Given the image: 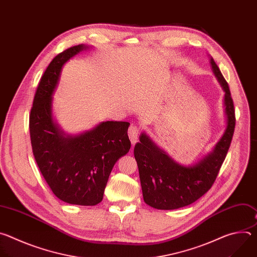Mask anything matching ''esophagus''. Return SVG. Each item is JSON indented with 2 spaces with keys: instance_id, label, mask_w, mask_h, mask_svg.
Listing matches in <instances>:
<instances>
[{
  "instance_id": "1",
  "label": "esophagus",
  "mask_w": 257,
  "mask_h": 257,
  "mask_svg": "<svg viewBox=\"0 0 257 257\" xmlns=\"http://www.w3.org/2000/svg\"><path fill=\"white\" fill-rule=\"evenodd\" d=\"M139 133H140V130L137 126L135 125H131L128 129V135H129V138L132 142V144L134 145L136 142H137V139H138V136H139Z\"/></svg>"
}]
</instances>
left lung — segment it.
Segmentation results:
<instances>
[{"instance_id": "left-lung-1", "label": "left lung", "mask_w": 257, "mask_h": 257, "mask_svg": "<svg viewBox=\"0 0 257 257\" xmlns=\"http://www.w3.org/2000/svg\"><path fill=\"white\" fill-rule=\"evenodd\" d=\"M213 74L224 95L227 127L213 150L192 166H182L170 158L145 133H141L134 148L143 199L157 209H177L189 205L204 195L212 186L221 169L235 129V109L227 81L212 58Z\"/></svg>"}]
</instances>
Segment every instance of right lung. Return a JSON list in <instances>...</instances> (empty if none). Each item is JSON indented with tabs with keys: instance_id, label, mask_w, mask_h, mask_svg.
<instances>
[{
	"instance_id": "add662e5",
	"label": "right lung",
	"mask_w": 257,
	"mask_h": 257,
	"mask_svg": "<svg viewBox=\"0 0 257 257\" xmlns=\"http://www.w3.org/2000/svg\"><path fill=\"white\" fill-rule=\"evenodd\" d=\"M87 49L72 47L53 59L36 89L29 116L32 153L43 177L59 199L77 205L102 200L114 165L131 148L128 122H101L91 130L68 135L54 121L53 94L62 68Z\"/></svg>"
}]
</instances>
